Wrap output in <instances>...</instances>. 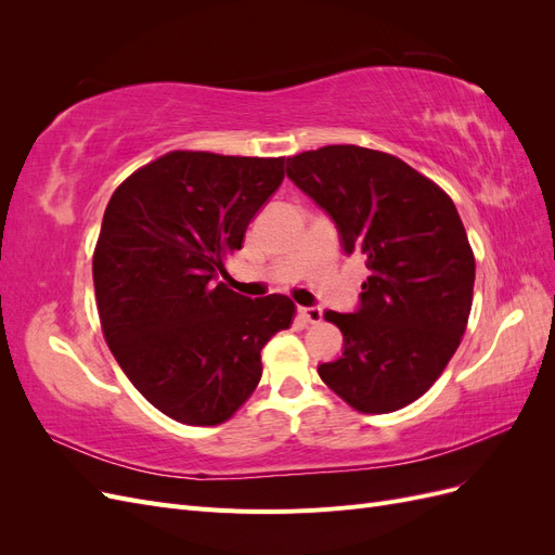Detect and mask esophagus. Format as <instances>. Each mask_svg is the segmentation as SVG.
Here are the masks:
<instances>
[{"mask_svg":"<svg viewBox=\"0 0 555 555\" xmlns=\"http://www.w3.org/2000/svg\"><path fill=\"white\" fill-rule=\"evenodd\" d=\"M298 314L304 317L308 324H319V322H322V308H298Z\"/></svg>","mask_w":555,"mask_h":555,"instance_id":"34e87169","label":"esophagus"}]
</instances>
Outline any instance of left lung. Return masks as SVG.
Segmentation results:
<instances>
[{
  "label": "left lung",
  "mask_w": 555,
  "mask_h": 555,
  "mask_svg": "<svg viewBox=\"0 0 555 555\" xmlns=\"http://www.w3.org/2000/svg\"><path fill=\"white\" fill-rule=\"evenodd\" d=\"M287 176L371 271L354 314H324L345 351L317 373L357 412L402 410L438 382L467 328L475 255L461 215L440 184L382 150H308L287 159Z\"/></svg>",
  "instance_id": "8db88e82"
}]
</instances>
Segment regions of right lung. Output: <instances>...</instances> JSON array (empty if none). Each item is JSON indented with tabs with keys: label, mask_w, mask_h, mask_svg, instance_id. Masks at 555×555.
<instances>
[{
	"label": "right lung",
	"mask_w": 555,
	"mask_h": 555,
	"mask_svg": "<svg viewBox=\"0 0 555 555\" xmlns=\"http://www.w3.org/2000/svg\"><path fill=\"white\" fill-rule=\"evenodd\" d=\"M284 178V157L171 150L120 182L92 257L99 322L137 391L188 426L236 414L261 349L289 328V296L229 289L227 261Z\"/></svg>",
	"instance_id": "add662e5"
}]
</instances>
